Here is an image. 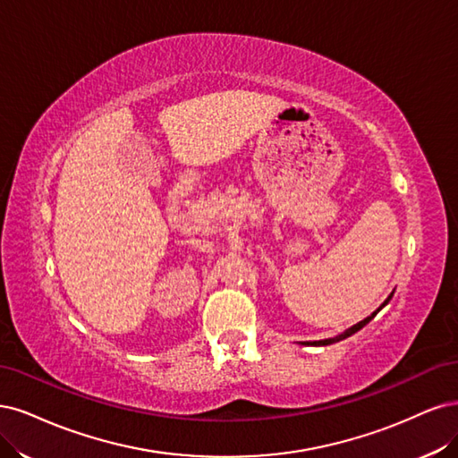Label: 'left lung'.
Here are the masks:
<instances>
[{
	"instance_id": "obj_1",
	"label": "left lung",
	"mask_w": 458,
	"mask_h": 458,
	"mask_svg": "<svg viewBox=\"0 0 458 458\" xmlns=\"http://www.w3.org/2000/svg\"><path fill=\"white\" fill-rule=\"evenodd\" d=\"M392 294H394V293H392ZM392 294H390V297H388V299L385 301V304H382L380 308H385V306L388 304V301L392 299ZM380 308H378V310H380ZM378 310H377V312H373L371 316H369V318H365L363 321H360V323H358V326H353L352 329H348V331H346L344 335H341V336H338V338H326V341H316V343H306V344H314V346H326V344H331V343H336V341H341V338H346V336H350V335H353V333H358V331H360L361 327H365V326H367V323H369V321H371V319H373V318H375V316L378 314Z\"/></svg>"
}]
</instances>
